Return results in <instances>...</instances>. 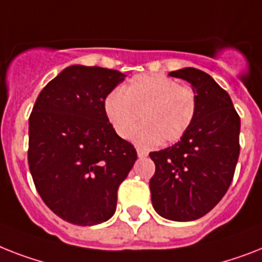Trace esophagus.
<instances>
[{"label": "esophagus", "instance_id": "1", "mask_svg": "<svg viewBox=\"0 0 262 262\" xmlns=\"http://www.w3.org/2000/svg\"><path fill=\"white\" fill-rule=\"evenodd\" d=\"M137 156L140 157V159H144V157L148 156V153L145 152V150H142V149H137Z\"/></svg>", "mask_w": 262, "mask_h": 262}]
</instances>
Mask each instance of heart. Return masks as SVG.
I'll use <instances>...</instances> for the list:
<instances>
[{
  "label": "heart",
  "instance_id": "heart-1",
  "mask_svg": "<svg viewBox=\"0 0 262 262\" xmlns=\"http://www.w3.org/2000/svg\"><path fill=\"white\" fill-rule=\"evenodd\" d=\"M106 118L114 132L129 138L140 116L144 124L133 140L149 148L163 141L175 142L190 129L196 113V95L188 86H180L163 74L133 76L122 89L113 90L103 102Z\"/></svg>",
  "mask_w": 262,
  "mask_h": 262
}]
</instances>
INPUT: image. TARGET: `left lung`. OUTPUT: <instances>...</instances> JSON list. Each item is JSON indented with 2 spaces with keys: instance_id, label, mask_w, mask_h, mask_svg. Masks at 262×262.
Here are the masks:
<instances>
[{
  "instance_id": "obj_1",
  "label": "left lung",
  "mask_w": 262,
  "mask_h": 262,
  "mask_svg": "<svg viewBox=\"0 0 262 262\" xmlns=\"http://www.w3.org/2000/svg\"><path fill=\"white\" fill-rule=\"evenodd\" d=\"M169 76L191 83L196 113L180 141L149 153L156 165L150 199L159 215L187 222L211 211L229 190L239 156L241 120L230 95L208 74L187 67Z\"/></svg>"
}]
</instances>
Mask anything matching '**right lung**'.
I'll return each mask as SVG.
<instances>
[{
  "label": "right lung",
  "instance_id": "add662e5",
  "mask_svg": "<svg viewBox=\"0 0 262 262\" xmlns=\"http://www.w3.org/2000/svg\"><path fill=\"white\" fill-rule=\"evenodd\" d=\"M124 79L116 70L70 66L42 89L29 117L28 164L36 190L57 216L78 226L112 218L118 187L137 160L103 110Z\"/></svg>",
  "mask_w": 262,
  "mask_h": 262
}]
</instances>
